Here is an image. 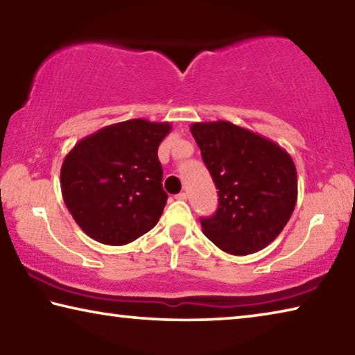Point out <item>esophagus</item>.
<instances>
[{
    "label": "esophagus",
    "instance_id": "34e87169",
    "mask_svg": "<svg viewBox=\"0 0 355 355\" xmlns=\"http://www.w3.org/2000/svg\"><path fill=\"white\" fill-rule=\"evenodd\" d=\"M175 199L177 200H186V199H188V194H186V192H180V194L175 196Z\"/></svg>",
    "mask_w": 355,
    "mask_h": 355
}]
</instances>
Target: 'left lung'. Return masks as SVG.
Segmentation results:
<instances>
[{
  "label": "left lung",
  "mask_w": 355,
  "mask_h": 355,
  "mask_svg": "<svg viewBox=\"0 0 355 355\" xmlns=\"http://www.w3.org/2000/svg\"><path fill=\"white\" fill-rule=\"evenodd\" d=\"M189 130L219 189L218 209L200 219L202 232L230 255L264 249L296 207L297 173L290 153L227 120L196 122Z\"/></svg>",
  "instance_id": "left-lung-1"
}]
</instances>
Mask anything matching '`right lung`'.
<instances>
[{
	"mask_svg": "<svg viewBox=\"0 0 355 355\" xmlns=\"http://www.w3.org/2000/svg\"><path fill=\"white\" fill-rule=\"evenodd\" d=\"M171 130L169 122L125 120L86 136L67 153L62 197L87 236L123 245L158 224L167 202L158 147Z\"/></svg>",
	"mask_w": 355,
	"mask_h": 355,
	"instance_id": "1",
	"label": "right lung"
}]
</instances>
